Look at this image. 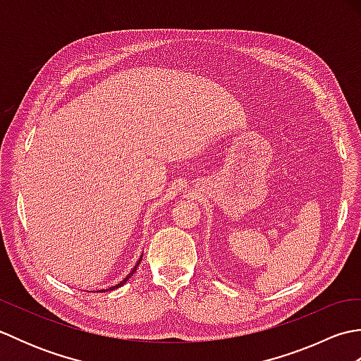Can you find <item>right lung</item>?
I'll return each instance as SVG.
<instances>
[{"label":"right lung","mask_w":361,"mask_h":361,"mask_svg":"<svg viewBox=\"0 0 361 361\" xmlns=\"http://www.w3.org/2000/svg\"><path fill=\"white\" fill-rule=\"evenodd\" d=\"M141 259H142V255H141ZM141 259H140V260H137V262H136V265L133 267V270L128 273V276H126V279H124V281H121L119 283H116V286H113V287H110V288H105V290H99V291H109V290H114V288H119L121 286H124V283H126V282L128 281V278H132V276H133V273L136 271V268H137V265H140V264H141Z\"/></svg>","instance_id":"add662e5"}]
</instances>
